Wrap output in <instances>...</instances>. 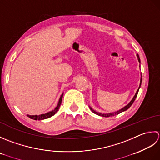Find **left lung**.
Masks as SVG:
<instances>
[{"instance_id": "obj_1", "label": "left lung", "mask_w": 160, "mask_h": 160, "mask_svg": "<svg viewBox=\"0 0 160 160\" xmlns=\"http://www.w3.org/2000/svg\"><path fill=\"white\" fill-rule=\"evenodd\" d=\"M137 57H138V61L139 62V63H140V58H139V54H137ZM139 67H140V66H139ZM141 84H142V74H141V79H140V83H139V88L138 89V90H137V92H136V93H135V96L133 97V98L132 99V100L130 101V102L128 104H127L126 106H125L124 107L122 108V109L117 110V111H116V112H109V113H101V112H97L96 110H94L92 109V107L89 106V107H90V109L91 110H92V112L95 113L96 115H99V116H102V117H109L115 116V115H118V114L121 113V112H123V111H126V110H128V109L129 108L132 106V104L133 103V102H134V101L135 100L137 96H138V92H139V88H140V86H141Z\"/></svg>"}]
</instances>
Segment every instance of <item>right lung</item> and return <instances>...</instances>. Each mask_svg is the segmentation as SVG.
<instances>
[{
  "instance_id": "1",
  "label": "right lung",
  "mask_w": 160,
  "mask_h": 160,
  "mask_svg": "<svg viewBox=\"0 0 160 160\" xmlns=\"http://www.w3.org/2000/svg\"><path fill=\"white\" fill-rule=\"evenodd\" d=\"M63 93L61 95L60 99H59V100H58L57 106L55 108L54 110H51V111L48 112L47 113L42 114V115H27V116L30 117V119H34V120H43V119H48V118H49V117H51L52 116H53L54 114L58 111V108H59V107L61 106V102H62V98H63Z\"/></svg>"
}]
</instances>
